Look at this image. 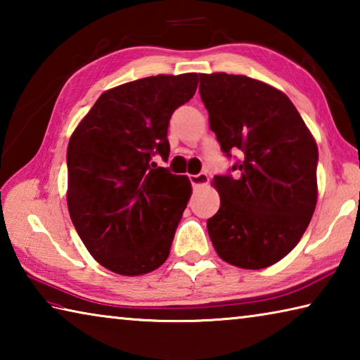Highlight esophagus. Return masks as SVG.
<instances>
[{
    "mask_svg": "<svg viewBox=\"0 0 360 360\" xmlns=\"http://www.w3.org/2000/svg\"><path fill=\"white\" fill-rule=\"evenodd\" d=\"M188 179H191V182H192V186H193V187H198V186H205V184H208V181H210V178H208V174H206V173L191 174V176H188Z\"/></svg>",
    "mask_w": 360,
    "mask_h": 360,
    "instance_id": "1",
    "label": "esophagus"
}]
</instances>
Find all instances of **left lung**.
<instances>
[{"label":"left lung","mask_w":360,"mask_h":360,"mask_svg":"<svg viewBox=\"0 0 360 360\" xmlns=\"http://www.w3.org/2000/svg\"><path fill=\"white\" fill-rule=\"evenodd\" d=\"M200 95L236 176H214L221 208L208 219L219 257L260 270L285 257L318 202V146L292 101L248 76L200 75Z\"/></svg>","instance_id":"left-lung-1"}]
</instances>
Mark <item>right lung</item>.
I'll use <instances>...</instances> for the list:
<instances>
[{
	"label": "right lung",
	"instance_id": "obj_1",
	"mask_svg": "<svg viewBox=\"0 0 360 360\" xmlns=\"http://www.w3.org/2000/svg\"><path fill=\"white\" fill-rule=\"evenodd\" d=\"M197 84V72L122 84L96 100L70 138L72 225L92 257L117 275H144L168 259L192 186L152 157L168 160L169 119Z\"/></svg>",
	"mask_w": 360,
	"mask_h": 360
}]
</instances>
